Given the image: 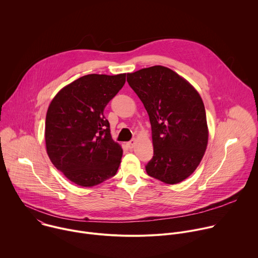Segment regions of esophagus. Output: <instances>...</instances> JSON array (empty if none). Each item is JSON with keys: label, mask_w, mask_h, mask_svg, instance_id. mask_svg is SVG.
<instances>
[{"label": "esophagus", "mask_w": 258, "mask_h": 258, "mask_svg": "<svg viewBox=\"0 0 258 258\" xmlns=\"http://www.w3.org/2000/svg\"><path fill=\"white\" fill-rule=\"evenodd\" d=\"M135 144H136V140H134V139H133V140H131L130 142H127V143H126V146L128 147L130 149H133L134 147H135Z\"/></svg>", "instance_id": "34e87169"}]
</instances>
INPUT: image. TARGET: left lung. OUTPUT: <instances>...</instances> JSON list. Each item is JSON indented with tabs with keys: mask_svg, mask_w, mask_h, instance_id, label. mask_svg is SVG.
<instances>
[{
	"mask_svg": "<svg viewBox=\"0 0 258 258\" xmlns=\"http://www.w3.org/2000/svg\"><path fill=\"white\" fill-rule=\"evenodd\" d=\"M126 80L150 118L154 155L146 165L147 173L169 185L180 182L195 171L207 147L206 113L199 93L160 65L127 73Z\"/></svg>",
	"mask_w": 258,
	"mask_h": 258,
	"instance_id": "1",
	"label": "left lung"
}]
</instances>
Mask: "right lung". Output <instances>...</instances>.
Masks as SVG:
<instances>
[{
    "label": "right lung",
    "mask_w": 258,
    "mask_h": 258,
    "mask_svg": "<svg viewBox=\"0 0 258 258\" xmlns=\"http://www.w3.org/2000/svg\"><path fill=\"white\" fill-rule=\"evenodd\" d=\"M125 73L88 75L64 87L46 116L47 153L72 182L93 187L115 175L122 149L110 135L106 105L121 90Z\"/></svg>",
    "instance_id": "obj_1"
}]
</instances>
